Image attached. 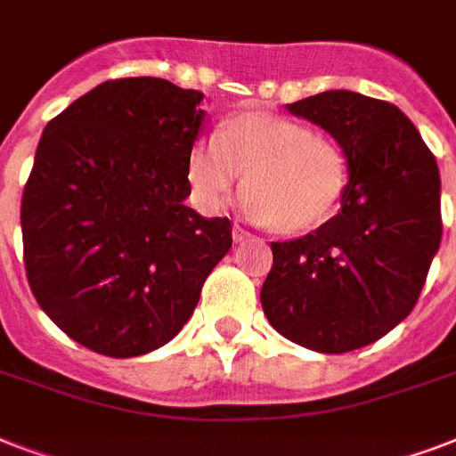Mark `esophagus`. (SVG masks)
Here are the masks:
<instances>
[{"label":"esophagus","instance_id":"34e87169","mask_svg":"<svg viewBox=\"0 0 456 456\" xmlns=\"http://www.w3.org/2000/svg\"><path fill=\"white\" fill-rule=\"evenodd\" d=\"M232 236H234V243H243V241H248V239H253V234H250V232H246L243 227H239V224H234V229H232Z\"/></svg>","mask_w":456,"mask_h":456}]
</instances>
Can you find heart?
<instances>
[{"label": "heart", "mask_w": 456, "mask_h": 456, "mask_svg": "<svg viewBox=\"0 0 456 456\" xmlns=\"http://www.w3.org/2000/svg\"><path fill=\"white\" fill-rule=\"evenodd\" d=\"M241 172L246 210L291 234L324 224L340 208L350 177L336 139L272 113H236L222 120L213 139L191 146L184 165L189 199L200 213H220Z\"/></svg>", "instance_id": "1"}]
</instances>
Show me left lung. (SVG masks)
Listing matches in <instances>:
<instances>
[{
    "label": "left lung",
    "mask_w": 456,
    "mask_h": 456,
    "mask_svg": "<svg viewBox=\"0 0 456 456\" xmlns=\"http://www.w3.org/2000/svg\"><path fill=\"white\" fill-rule=\"evenodd\" d=\"M289 110L343 146L350 182L336 217L272 241L260 300L284 338L350 353L395 329L421 296L443 239L438 163L410 118L381 99L331 89Z\"/></svg>",
    "instance_id": "obj_1"
}]
</instances>
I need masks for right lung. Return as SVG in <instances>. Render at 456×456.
Masks as SVG:
<instances>
[{"label": "right lung", "instance_id": "1", "mask_svg": "<svg viewBox=\"0 0 456 456\" xmlns=\"http://www.w3.org/2000/svg\"><path fill=\"white\" fill-rule=\"evenodd\" d=\"M203 92L120 77L42 132L20 200L28 284L61 331L106 357L165 346L232 248L227 217L184 203Z\"/></svg>", "mask_w": 456, "mask_h": 456}]
</instances>
